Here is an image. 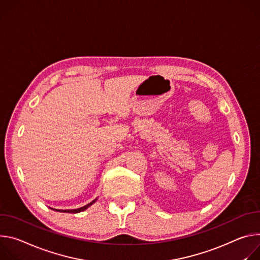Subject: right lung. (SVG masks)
Listing matches in <instances>:
<instances>
[{
    "instance_id": "1",
    "label": "right lung",
    "mask_w": 260,
    "mask_h": 260,
    "mask_svg": "<svg viewBox=\"0 0 260 260\" xmlns=\"http://www.w3.org/2000/svg\"><path fill=\"white\" fill-rule=\"evenodd\" d=\"M97 199H98V198L94 199L93 201H91L90 204L85 205L84 207H81V208H79V209H74V210H56V209H52V208H50V209H51V210H54V211H56V212H62V213H73V214H76V213L83 212L84 210H86L88 208H90L93 204H95V203H96V200H97Z\"/></svg>"
}]
</instances>
